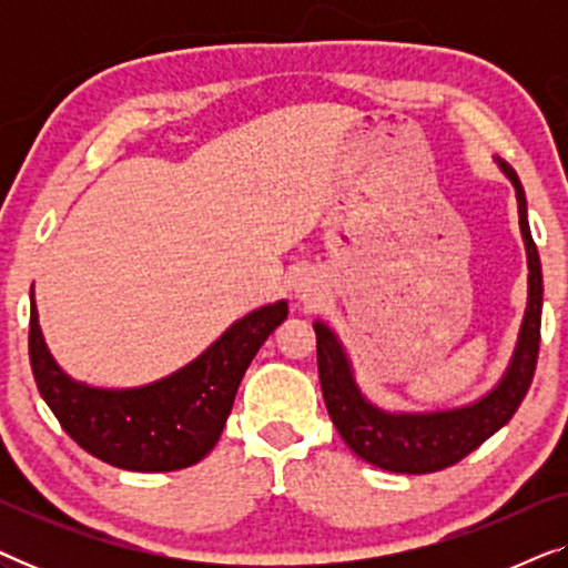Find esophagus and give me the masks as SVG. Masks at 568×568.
<instances>
[{"instance_id": "1", "label": "esophagus", "mask_w": 568, "mask_h": 568, "mask_svg": "<svg viewBox=\"0 0 568 568\" xmlns=\"http://www.w3.org/2000/svg\"><path fill=\"white\" fill-rule=\"evenodd\" d=\"M294 290H297V294H300V297L302 300H310V297H313V286H310V282H307V278H302V282H297V286H294Z\"/></svg>"}]
</instances>
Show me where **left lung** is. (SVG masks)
<instances>
[{
	"mask_svg": "<svg viewBox=\"0 0 568 568\" xmlns=\"http://www.w3.org/2000/svg\"><path fill=\"white\" fill-rule=\"evenodd\" d=\"M499 162L504 175L517 191L519 230H523L527 251V310L523 328H519L517 348L499 385L484 398L463 408L432 410V414H390L367 400L354 379L352 362L341 346L336 333L317 321V372L325 408L336 426L341 439L354 449L362 460L390 473L422 476L449 465L460 463L465 455L484 445L515 416L519 403L530 390L535 364L540 352V313H542V271L540 255L532 243L530 224H527V201L523 183L507 162Z\"/></svg>",
	"mask_w": 568,
	"mask_h": 568,
	"instance_id": "obj_1",
	"label": "left lung"
}]
</instances>
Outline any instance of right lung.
Wrapping results in <instances>:
<instances>
[{
	"label": "right lung",
	"instance_id": "1",
	"mask_svg": "<svg viewBox=\"0 0 568 568\" xmlns=\"http://www.w3.org/2000/svg\"><path fill=\"white\" fill-rule=\"evenodd\" d=\"M286 302L258 307L232 323L199 359L165 379L103 390L74 383L53 362L30 302V367L38 390L61 429L98 460L123 470L168 473L204 460L227 422L240 379L276 325L284 323Z\"/></svg>",
	"mask_w": 568,
	"mask_h": 568
}]
</instances>
